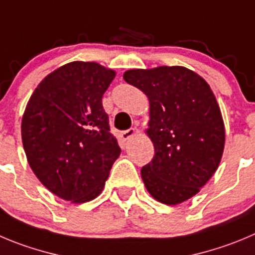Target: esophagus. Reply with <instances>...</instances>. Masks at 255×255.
Returning <instances> with one entry per match:
<instances>
[{
  "label": "esophagus",
  "mask_w": 255,
  "mask_h": 255,
  "mask_svg": "<svg viewBox=\"0 0 255 255\" xmlns=\"http://www.w3.org/2000/svg\"><path fill=\"white\" fill-rule=\"evenodd\" d=\"M135 132H137L135 128H129V129L127 130H123V132L121 133V135H122V138L125 139V141H127V139H129L130 137H133V135L135 134Z\"/></svg>",
  "instance_id": "34e87169"
}]
</instances>
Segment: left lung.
I'll use <instances>...</instances> for the list:
<instances>
[{"label": "left lung", "mask_w": 255, "mask_h": 255, "mask_svg": "<svg viewBox=\"0 0 255 255\" xmlns=\"http://www.w3.org/2000/svg\"><path fill=\"white\" fill-rule=\"evenodd\" d=\"M123 78L149 101L146 132L154 156L141 170L144 186L160 203H184L210 180L224 151V122L215 95L184 66L133 69Z\"/></svg>", "instance_id": "1"}]
</instances>
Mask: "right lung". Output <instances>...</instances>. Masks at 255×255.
<instances>
[{"label":"right lung","mask_w":255,"mask_h":255,"mask_svg":"<svg viewBox=\"0 0 255 255\" xmlns=\"http://www.w3.org/2000/svg\"><path fill=\"white\" fill-rule=\"evenodd\" d=\"M116 71L73 61L35 89L21 123L28 165L52 194L71 203L95 199L121 148L102 98Z\"/></svg>","instance_id":"obj_1"}]
</instances>
